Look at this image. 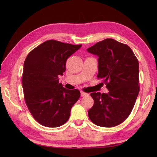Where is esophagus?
<instances>
[{
  "mask_svg": "<svg viewBox=\"0 0 157 157\" xmlns=\"http://www.w3.org/2000/svg\"><path fill=\"white\" fill-rule=\"evenodd\" d=\"M80 95H81L82 97H86V96H88L89 94L88 93H86V92H80Z\"/></svg>",
  "mask_w": 157,
  "mask_h": 157,
  "instance_id": "1",
  "label": "esophagus"
}]
</instances>
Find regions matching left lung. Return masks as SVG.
I'll use <instances>...</instances> for the list:
<instances>
[{"label":"left lung","instance_id":"1","mask_svg":"<svg viewBox=\"0 0 157 157\" xmlns=\"http://www.w3.org/2000/svg\"><path fill=\"white\" fill-rule=\"evenodd\" d=\"M87 51L98 57V78L103 79L107 94L93 92L90 119L99 126L114 127L130 115L140 92L139 63L129 46L107 39Z\"/></svg>","mask_w":157,"mask_h":157}]
</instances>
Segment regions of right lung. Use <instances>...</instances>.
I'll use <instances>...</instances> for the list:
<instances>
[{"mask_svg": "<svg viewBox=\"0 0 157 157\" xmlns=\"http://www.w3.org/2000/svg\"><path fill=\"white\" fill-rule=\"evenodd\" d=\"M81 46L49 40L27 55L22 75L24 98L32 116L41 125L56 128L68 121L80 92L64 88L59 76L65 71L67 58Z\"/></svg>", "mask_w": 157, "mask_h": 157, "instance_id": "add662e5", "label": "right lung"}]
</instances>
